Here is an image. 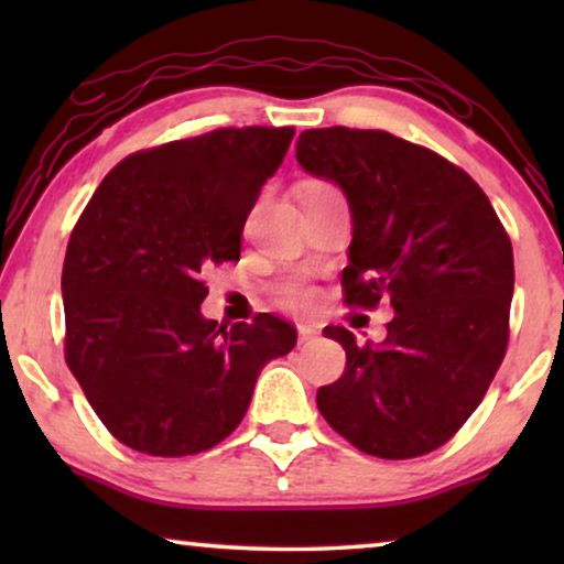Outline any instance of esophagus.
Returning <instances> with one entry per match:
<instances>
[{
  "label": "esophagus",
  "mask_w": 564,
  "mask_h": 564,
  "mask_svg": "<svg viewBox=\"0 0 564 564\" xmlns=\"http://www.w3.org/2000/svg\"><path fill=\"white\" fill-rule=\"evenodd\" d=\"M297 336H300V341H311V338H315L318 336V328L315 326H311V323H300L297 326Z\"/></svg>",
  "instance_id": "1"
}]
</instances>
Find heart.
<instances>
[{
  "label": "heart",
  "instance_id": "obj_1",
  "mask_svg": "<svg viewBox=\"0 0 564 564\" xmlns=\"http://www.w3.org/2000/svg\"><path fill=\"white\" fill-rule=\"evenodd\" d=\"M313 187H326V184H313ZM311 297V292L305 288H292L290 290V300H295V303H305V300Z\"/></svg>",
  "mask_w": 564,
  "mask_h": 564
}]
</instances>
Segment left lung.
<instances>
[{
  "instance_id": "obj_1",
  "label": "left lung",
  "mask_w": 564,
  "mask_h": 564,
  "mask_svg": "<svg viewBox=\"0 0 564 564\" xmlns=\"http://www.w3.org/2000/svg\"><path fill=\"white\" fill-rule=\"evenodd\" d=\"M295 156L349 203L346 303L388 300L395 311L377 344L323 328L344 346L346 369L318 390V411L372 457L434 452L465 426L506 357L511 238L473 176L384 130H305Z\"/></svg>"
}]
</instances>
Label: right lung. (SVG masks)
Instances as JSON below:
<instances>
[{
    "label": "right lung",
    "mask_w": 564,
    "mask_h": 564,
    "mask_svg": "<svg viewBox=\"0 0 564 564\" xmlns=\"http://www.w3.org/2000/svg\"><path fill=\"white\" fill-rule=\"evenodd\" d=\"M295 128H220L138 151L99 184L61 274L66 365L107 431L151 457L220 444L261 369L295 349L276 315L218 326L203 269L241 259V234Z\"/></svg>",
    "instance_id": "right-lung-1"
}]
</instances>
